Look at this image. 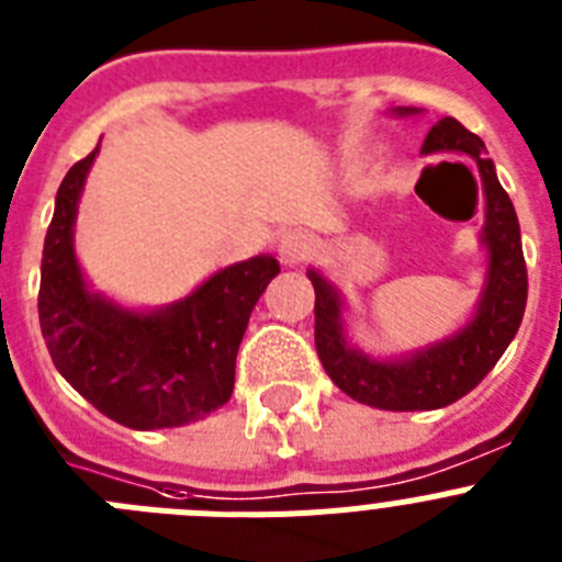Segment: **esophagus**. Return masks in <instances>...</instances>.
<instances>
[{"label":"esophagus","mask_w":562,"mask_h":562,"mask_svg":"<svg viewBox=\"0 0 562 562\" xmlns=\"http://www.w3.org/2000/svg\"><path fill=\"white\" fill-rule=\"evenodd\" d=\"M278 252H281L284 265H297V261H304L312 252V238L304 231H290L286 236H281Z\"/></svg>","instance_id":"obj_1"}]
</instances>
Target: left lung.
<instances>
[{
  "label": "left lung",
  "instance_id": "8db88e82",
  "mask_svg": "<svg viewBox=\"0 0 562 562\" xmlns=\"http://www.w3.org/2000/svg\"><path fill=\"white\" fill-rule=\"evenodd\" d=\"M396 112L411 114L416 109H396ZM422 151L470 154L479 162L481 180H484V241L490 250V272H486V290L481 295L473 324H467V329H461L450 340L430 346L408 360H369L351 349L342 337L337 292L331 290V284H326V278L310 272V281L315 286V349L326 374L342 394L382 411H434L470 394L493 371L506 346L518 335L526 310V292H529L518 216H515L513 200L506 196L495 177V166L486 157L479 134L461 126L456 117H441L425 137Z\"/></svg>",
  "mask_w": 562,
  "mask_h": 562
}]
</instances>
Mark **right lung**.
<instances>
[{
  "instance_id": "right-lung-1",
  "label": "right lung",
  "mask_w": 562,
  "mask_h": 562,
  "mask_svg": "<svg viewBox=\"0 0 562 562\" xmlns=\"http://www.w3.org/2000/svg\"><path fill=\"white\" fill-rule=\"evenodd\" d=\"M95 154L67 171L44 238L38 324L49 357L83 400L126 428L202 419L231 400L238 342L281 267L272 256L225 267L186 301L151 315L92 295L78 270L72 225Z\"/></svg>"
}]
</instances>
